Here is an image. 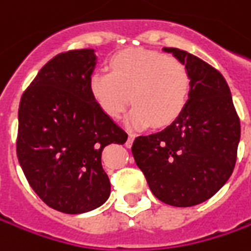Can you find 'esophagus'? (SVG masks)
Instances as JSON below:
<instances>
[{
    "label": "esophagus",
    "mask_w": 251,
    "mask_h": 251,
    "mask_svg": "<svg viewBox=\"0 0 251 251\" xmlns=\"http://www.w3.org/2000/svg\"><path fill=\"white\" fill-rule=\"evenodd\" d=\"M132 141H134V134H128V138H127V142H126V147L127 148H130L131 145H132Z\"/></svg>",
    "instance_id": "1"
}]
</instances>
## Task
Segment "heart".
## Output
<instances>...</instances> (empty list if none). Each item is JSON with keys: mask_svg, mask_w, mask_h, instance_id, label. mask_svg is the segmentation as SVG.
<instances>
[{"mask_svg": "<svg viewBox=\"0 0 251 251\" xmlns=\"http://www.w3.org/2000/svg\"><path fill=\"white\" fill-rule=\"evenodd\" d=\"M109 71H95L89 91L104 114L117 119L127 107L132 127L153 124L165 127L180 117L191 93V75L187 65L173 55L128 49L114 54Z\"/></svg>", "mask_w": 251, "mask_h": 251, "instance_id": "obj_1", "label": "heart"}]
</instances>
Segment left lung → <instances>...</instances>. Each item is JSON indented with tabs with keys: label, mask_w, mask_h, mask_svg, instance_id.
Instances as JSON below:
<instances>
[{
	"label": "left lung",
	"mask_w": 251,
	"mask_h": 251,
	"mask_svg": "<svg viewBox=\"0 0 251 251\" xmlns=\"http://www.w3.org/2000/svg\"><path fill=\"white\" fill-rule=\"evenodd\" d=\"M163 51L187 65L190 99L178 119L137 137L131 151L155 197L173 207H193L217 194L230 177L240 120L222 74L184 50Z\"/></svg>",
	"instance_id": "left-lung-1"
}]
</instances>
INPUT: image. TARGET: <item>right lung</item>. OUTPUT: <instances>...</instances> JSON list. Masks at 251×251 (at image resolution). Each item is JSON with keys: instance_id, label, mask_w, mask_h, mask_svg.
Masks as SVG:
<instances>
[{"instance_id": "1", "label": "right lung", "mask_w": 251, "mask_h": 251, "mask_svg": "<svg viewBox=\"0 0 251 251\" xmlns=\"http://www.w3.org/2000/svg\"><path fill=\"white\" fill-rule=\"evenodd\" d=\"M95 65L93 49L58 54L19 103L21 168L43 202L64 214H82L106 202L110 180L101 168V151L128 137L92 98Z\"/></svg>"}]
</instances>
